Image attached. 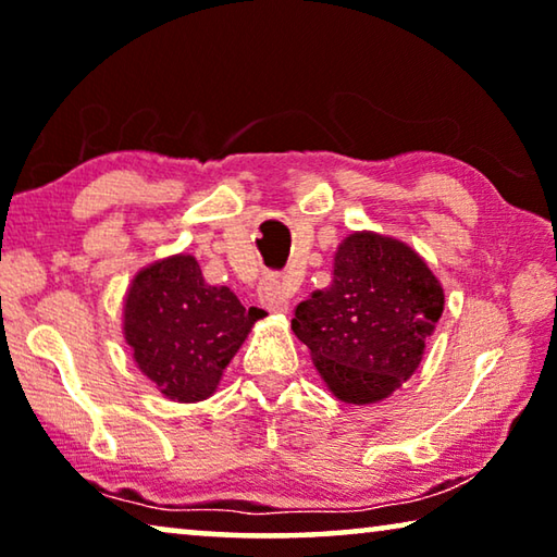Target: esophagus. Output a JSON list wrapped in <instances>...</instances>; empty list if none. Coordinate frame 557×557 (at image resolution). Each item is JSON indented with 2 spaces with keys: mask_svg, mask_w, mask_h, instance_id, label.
Masks as SVG:
<instances>
[{
  "mask_svg": "<svg viewBox=\"0 0 557 557\" xmlns=\"http://www.w3.org/2000/svg\"><path fill=\"white\" fill-rule=\"evenodd\" d=\"M290 288L286 278L281 276H267L259 284V301L263 308H269L271 313H286L288 311V298Z\"/></svg>",
  "mask_w": 557,
  "mask_h": 557,
  "instance_id": "1",
  "label": "esophagus"
}]
</instances>
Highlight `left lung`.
Wrapping results in <instances>:
<instances>
[{
  "mask_svg": "<svg viewBox=\"0 0 557 557\" xmlns=\"http://www.w3.org/2000/svg\"><path fill=\"white\" fill-rule=\"evenodd\" d=\"M446 294L423 256L375 231H354L333 253L331 284L296 306V338L344 404L388 398L416 373Z\"/></svg>",
  "mask_w": 557,
  "mask_h": 557,
  "instance_id": "left-lung-1",
  "label": "left lung"
}]
</instances>
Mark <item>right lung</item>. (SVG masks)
<instances>
[{"label":"right lung","mask_w":557,"mask_h":557,"mask_svg":"<svg viewBox=\"0 0 557 557\" xmlns=\"http://www.w3.org/2000/svg\"><path fill=\"white\" fill-rule=\"evenodd\" d=\"M263 319L228 286L203 281L191 253L144 267L124 296L122 331L134 363L169 400L196 404L219 388L231 358Z\"/></svg>","instance_id":"add662e5"}]
</instances>
